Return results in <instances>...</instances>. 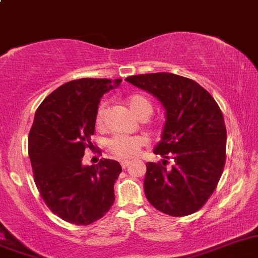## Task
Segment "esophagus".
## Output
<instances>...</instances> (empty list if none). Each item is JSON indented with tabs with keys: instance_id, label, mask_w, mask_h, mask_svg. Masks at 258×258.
Listing matches in <instances>:
<instances>
[{
	"instance_id": "obj_1",
	"label": "esophagus",
	"mask_w": 258,
	"mask_h": 258,
	"mask_svg": "<svg viewBox=\"0 0 258 258\" xmlns=\"http://www.w3.org/2000/svg\"><path fill=\"white\" fill-rule=\"evenodd\" d=\"M129 164H131V162H129V161H122L121 162V167L125 170V168H126L127 166H129Z\"/></svg>"
}]
</instances>
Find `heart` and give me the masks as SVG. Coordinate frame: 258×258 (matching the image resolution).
I'll return each instance as SVG.
<instances>
[{
  "mask_svg": "<svg viewBox=\"0 0 258 258\" xmlns=\"http://www.w3.org/2000/svg\"><path fill=\"white\" fill-rule=\"evenodd\" d=\"M126 105L131 109L132 114L139 120L148 119L153 111V104L151 100L143 94H133L126 97ZM106 102H101L95 111L94 124L97 131L102 132L106 127L105 116H106ZM166 119L163 116H157L146 122L147 126L154 133L163 131ZM147 144V138L144 136L124 137L115 136L107 141V149L112 156L120 159H133L139 154L141 149Z\"/></svg>",
  "mask_w": 258,
  "mask_h": 258,
  "instance_id": "1",
  "label": "heart"
}]
</instances>
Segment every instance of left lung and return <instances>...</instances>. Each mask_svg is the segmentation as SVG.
Wrapping results in <instances>:
<instances>
[{
	"label": "left lung",
	"mask_w": 258,
	"mask_h": 258,
	"mask_svg": "<svg viewBox=\"0 0 258 258\" xmlns=\"http://www.w3.org/2000/svg\"><path fill=\"white\" fill-rule=\"evenodd\" d=\"M127 82L156 96L167 121L154 154L163 161L147 163L144 192L159 212L185 217L212 196L225 164L227 131L222 110L198 82L173 73L131 76ZM168 159L174 164L167 168Z\"/></svg>",
	"instance_id": "left-lung-1"
}]
</instances>
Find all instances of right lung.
I'll use <instances>...</instances> for the list:
<instances>
[{
  "label": "right lung",
  "mask_w": 258,
  "mask_h": 258,
  "mask_svg": "<svg viewBox=\"0 0 258 258\" xmlns=\"http://www.w3.org/2000/svg\"><path fill=\"white\" fill-rule=\"evenodd\" d=\"M120 82V78L70 81L46 96L35 112L29 133L34 181L51 213L72 224L96 222L114 204L119 162L102 158L83 167L82 157L92 146L100 99Z\"/></svg>",
  "instance_id": "add662e5"
}]
</instances>
